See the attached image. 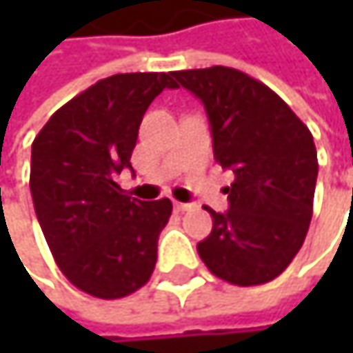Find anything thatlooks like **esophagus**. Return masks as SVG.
Masks as SVG:
<instances>
[{
    "label": "esophagus",
    "mask_w": 353,
    "mask_h": 353,
    "mask_svg": "<svg viewBox=\"0 0 353 353\" xmlns=\"http://www.w3.org/2000/svg\"><path fill=\"white\" fill-rule=\"evenodd\" d=\"M174 206H176L177 212H185V210H190V208H192V204H185V202H176Z\"/></svg>",
    "instance_id": "obj_1"
}]
</instances>
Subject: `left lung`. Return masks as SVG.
<instances>
[{"instance_id":"obj_1","label":"left lung","mask_w":353,"mask_h":353,"mask_svg":"<svg viewBox=\"0 0 353 353\" xmlns=\"http://www.w3.org/2000/svg\"><path fill=\"white\" fill-rule=\"evenodd\" d=\"M181 88L206 110L214 159L231 170L229 210L212 216L198 255L221 280L237 286L280 276L305 243L317 183L311 130L288 104L243 71L214 65L176 71Z\"/></svg>"}]
</instances>
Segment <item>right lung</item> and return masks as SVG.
Returning a JSON list of instances; mask_svg holds the SVG:
<instances>
[{"label": "right lung", "mask_w": 353, "mask_h": 353, "mask_svg": "<svg viewBox=\"0 0 353 353\" xmlns=\"http://www.w3.org/2000/svg\"><path fill=\"white\" fill-rule=\"evenodd\" d=\"M176 88L174 73L100 79L59 108L32 143L30 192L44 239L67 280L96 299L128 296L155 270L172 200L141 202L116 179L132 172L149 104Z\"/></svg>", "instance_id": "add662e5"}]
</instances>
